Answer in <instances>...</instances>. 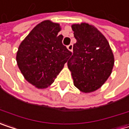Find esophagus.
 I'll use <instances>...</instances> for the list:
<instances>
[{
    "label": "esophagus",
    "mask_w": 129,
    "mask_h": 129,
    "mask_svg": "<svg viewBox=\"0 0 129 129\" xmlns=\"http://www.w3.org/2000/svg\"><path fill=\"white\" fill-rule=\"evenodd\" d=\"M67 49H68L70 52H72V49H73V45H72V44L69 45V46H67Z\"/></svg>",
    "instance_id": "1"
}]
</instances>
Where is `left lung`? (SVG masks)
<instances>
[{"label":"left lung","instance_id":"obj_1","mask_svg":"<svg viewBox=\"0 0 129 129\" xmlns=\"http://www.w3.org/2000/svg\"><path fill=\"white\" fill-rule=\"evenodd\" d=\"M77 40L68 61L74 85L84 93L100 88L111 75L114 57L105 36L92 25H72Z\"/></svg>","mask_w":129,"mask_h":129}]
</instances>
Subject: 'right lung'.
<instances>
[{"label":"right lung","instance_id":"right-lung-1","mask_svg":"<svg viewBox=\"0 0 129 129\" xmlns=\"http://www.w3.org/2000/svg\"><path fill=\"white\" fill-rule=\"evenodd\" d=\"M59 23L49 20L33 28L18 47L16 60L24 78L38 88L49 86L72 52L63 45Z\"/></svg>","mask_w":129,"mask_h":129}]
</instances>
